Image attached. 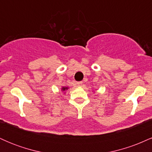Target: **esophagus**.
Returning <instances> with one entry per match:
<instances>
[{
    "label": "esophagus",
    "mask_w": 152,
    "mask_h": 152,
    "mask_svg": "<svg viewBox=\"0 0 152 152\" xmlns=\"http://www.w3.org/2000/svg\"><path fill=\"white\" fill-rule=\"evenodd\" d=\"M76 84L78 85V86H82V84H83V82L82 81H78L77 83H76Z\"/></svg>",
    "instance_id": "1"
}]
</instances>
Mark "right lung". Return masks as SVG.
Wrapping results in <instances>:
<instances>
[{
    "instance_id": "obj_1",
    "label": "right lung",
    "mask_w": 152,
    "mask_h": 152,
    "mask_svg": "<svg viewBox=\"0 0 152 152\" xmlns=\"http://www.w3.org/2000/svg\"><path fill=\"white\" fill-rule=\"evenodd\" d=\"M68 89V87H63L62 88V91H66Z\"/></svg>"
}]
</instances>
